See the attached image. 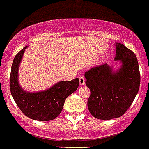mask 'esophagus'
Returning <instances> with one entry per match:
<instances>
[{
  "mask_svg": "<svg viewBox=\"0 0 149 149\" xmlns=\"http://www.w3.org/2000/svg\"><path fill=\"white\" fill-rule=\"evenodd\" d=\"M86 83V79L84 76H80L79 77V84L80 86H84Z\"/></svg>",
  "mask_w": 149,
  "mask_h": 149,
  "instance_id": "obj_1",
  "label": "esophagus"
}]
</instances>
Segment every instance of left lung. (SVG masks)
Returning <instances> with one entry per match:
<instances>
[{
  "label": "left lung",
  "mask_w": 149,
  "mask_h": 149,
  "mask_svg": "<svg viewBox=\"0 0 149 149\" xmlns=\"http://www.w3.org/2000/svg\"><path fill=\"white\" fill-rule=\"evenodd\" d=\"M115 61L122 63L116 72L106 63L85 73L86 85L91 91L87 102L88 111L100 120L114 119L125 114L140 88V74L134 53L117 43Z\"/></svg>",
  "instance_id": "left-lung-1"
}]
</instances>
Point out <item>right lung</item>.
<instances>
[{"label":"right lung","instance_id":"1","mask_svg":"<svg viewBox=\"0 0 149 149\" xmlns=\"http://www.w3.org/2000/svg\"><path fill=\"white\" fill-rule=\"evenodd\" d=\"M15 57L11 69L9 85L13 99L26 116L38 121H49L58 117L63 108L65 99L77 90L79 79L61 81L46 91L30 93L24 91L18 84V68L25 49Z\"/></svg>","mask_w":149,"mask_h":149}]
</instances>
